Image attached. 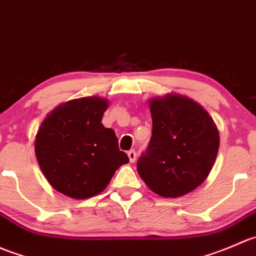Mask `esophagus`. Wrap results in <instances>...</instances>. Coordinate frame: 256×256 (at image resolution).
I'll return each mask as SVG.
<instances>
[{"label":"esophagus","instance_id":"1","mask_svg":"<svg viewBox=\"0 0 256 256\" xmlns=\"http://www.w3.org/2000/svg\"><path fill=\"white\" fill-rule=\"evenodd\" d=\"M128 158H129V160H130V163H134V162H136V150H133V149H132V150H129L128 152Z\"/></svg>","mask_w":256,"mask_h":256}]
</instances>
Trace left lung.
<instances>
[{
	"instance_id": "obj_1",
	"label": "left lung",
	"mask_w": 256,
	"mask_h": 256,
	"mask_svg": "<svg viewBox=\"0 0 256 256\" xmlns=\"http://www.w3.org/2000/svg\"><path fill=\"white\" fill-rule=\"evenodd\" d=\"M149 108L153 130L138 174L164 198L190 193L208 178L219 150L213 118L196 100L173 93L150 100Z\"/></svg>"
}]
</instances>
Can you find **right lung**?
I'll return each instance as SVG.
<instances>
[{
    "label": "right lung",
    "mask_w": 256,
    "mask_h": 256,
    "mask_svg": "<svg viewBox=\"0 0 256 256\" xmlns=\"http://www.w3.org/2000/svg\"><path fill=\"white\" fill-rule=\"evenodd\" d=\"M108 100L84 97L56 107L37 132L34 152L43 176L57 192L74 199L100 194L129 162L112 128L102 124Z\"/></svg>",
    "instance_id": "obj_1"
}]
</instances>
